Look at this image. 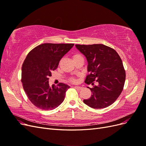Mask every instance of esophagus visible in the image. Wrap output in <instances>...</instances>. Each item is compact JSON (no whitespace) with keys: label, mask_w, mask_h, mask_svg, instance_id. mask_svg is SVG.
Here are the masks:
<instances>
[{"label":"esophagus","mask_w":146,"mask_h":146,"mask_svg":"<svg viewBox=\"0 0 146 146\" xmlns=\"http://www.w3.org/2000/svg\"><path fill=\"white\" fill-rule=\"evenodd\" d=\"M75 88H76V89L77 90H82V87H81V86H75Z\"/></svg>","instance_id":"obj_1"}]
</instances>
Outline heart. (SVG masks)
Here are the masks:
<instances>
[{"label": "heart", "mask_w": 146, "mask_h": 146, "mask_svg": "<svg viewBox=\"0 0 146 146\" xmlns=\"http://www.w3.org/2000/svg\"><path fill=\"white\" fill-rule=\"evenodd\" d=\"M82 56V55H80V54H74L73 55V56H72V59H73V60H76V59H77V58H80V57H81ZM70 81H71L72 82H75V80L74 78H71L70 79Z\"/></svg>", "instance_id": "obj_1"}]
</instances>
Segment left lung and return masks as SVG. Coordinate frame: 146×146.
I'll list each match as a JSON object with an SVG mask.
<instances>
[{
	"mask_svg": "<svg viewBox=\"0 0 146 146\" xmlns=\"http://www.w3.org/2000/svg\"><path fill=\"white\" fill-rule=\"evenodd\" d=\"M76 48L86 56L88 75L85 82H94L98 85L90 88L92 95L83 102L92 108H104L113 104L120 96L125 80V71L122 61L113 48L100 44H76Z\"/></svg>",
	"mask_w": 146,
	"mask_h": 146,
	"instance_id": "left-lung-1",
	"label": "left lung"
}]
</instances>
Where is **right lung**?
Segmentation results:
<instances>
[{
  "label": "right lung",
  "mask_w": 146,
  "mask_h": 146,
  "mask_svg": "<svg viewBox=\"0 0 146 146\" xmlns=\"http://www.w3.org/2000/svg\"><path fill=\"white\" fill-rule=\"evenodd\" d=\"M74 44L44 43L35 47L26 56L22 66L24 90L35 106L42 110H53L63 102L69 86L60 83L58 86L48 84V77L61 58Z\"/></svg>",
  "instance_id": "right-lung-1"
}]
</instances>
